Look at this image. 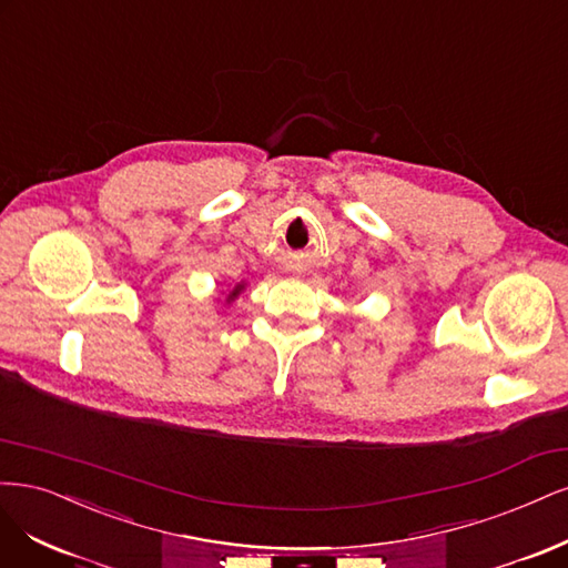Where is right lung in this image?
Here are the masks:
<instances>
[{
    "label": "right lung",
    "mask_w": 568,
    "mask_h": 568,
    "mask_svg": "<svg viewBox=\"0 0 568 568\" xmlns=\"http://www.w3.org/2000/svg\"><path fill=\"white\" fill-rule=\"evenodd\" d=\"M237 290H241V287H235V290L231 292V297H235V295H237Z\"/></svg>",
    "instance_id": "obj_1"
}]
</instances>
